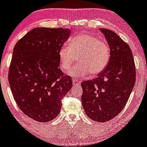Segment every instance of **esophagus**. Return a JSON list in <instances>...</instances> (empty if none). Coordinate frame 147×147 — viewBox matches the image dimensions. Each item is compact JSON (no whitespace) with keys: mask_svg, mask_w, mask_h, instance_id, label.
Listing matches in <instances>:
<instances>
[{"mask_svg":"<svg viewBox=\"0 0 147 147\" xmlns=\"http://www.w3.org/2000/svg\"><path fill=\"white\" fill-rule=\"evenodd\" d=\"M72 83H73L74 85H80V82H79L77 80H75V79H72Z\"/></svg>","mask_w":147,"mask_h":147,"instance_id":"1","label":"esophagus"}]
</instances>
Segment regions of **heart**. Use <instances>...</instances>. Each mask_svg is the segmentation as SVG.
<instances>
[{"mask_svg":"<svg viewBox=\"0 0 147 147\" xmlns=\"http://www.w3.org/2000/svg\"><path fill=\"white\" fill-rule=\"evenodd\" d=\"M60 67L66 71L76 61L78 63L69 71V75L80 77L90 73L100 74L109 64L111 57L109 45L105 40L88 33H81L71 40L70 47L63 45L59 51Z\"/></svg>","mask_w":147,"mask_h":147,"instance_id":"heart-1","label":"heart"}]
</instances>
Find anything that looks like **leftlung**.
<instances>
[{
	"instance_id": "1",
	"label": "left lung",
	"mask_w": 147,
	"mask_h": 147,
	"mask_svg": "<svg viewBox=\"0 0 147 147\" xmlns=\"http://www.w3.org/2000/svg\"><path fill=\"white\" fill-rule=\"evenodd\" d=\"M107 40L111 57L97 78L82 82L85 113L97 122L111 120L123 110L136 80V68L129 45L116 33L100 28Z\"/></svg>"
}]
</instances>
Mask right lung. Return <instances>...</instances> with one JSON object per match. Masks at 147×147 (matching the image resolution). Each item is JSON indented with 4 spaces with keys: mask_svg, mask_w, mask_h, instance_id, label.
Returning <instances> with one entry per match:
<instances>
[{
    "mask_svg": "<svg viewBox=\"0 0 147 147\" xmlns=\"http://www.w3.org/2000/svg\"><path fill=\"white\" fill-rule=\"evenodd\" d=\"M70 29L35 28L16 43L8 81L14 100L26 116L39 122L55 119L61 100L72 86L59 68V51Z\"/></svg>",
    "mask_w": 147,
    "mask_h": 147,
    "instance_id": "right-lung-1",
    "label": "right lung"
}]
</instances>
